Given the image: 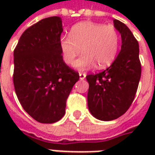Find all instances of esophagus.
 <instances>
[{
	"instance_id": "obj_1",
	"label": "esophagus",
	"mask_w": 155,
	"mask_h": 155,
	"mask_svg": "<svg viewBox=\"0 0 155 155\" xmlns=\"http://www.w3.org/2000/svg\"><path fill=\"white\" fill-rule=\"evenodd\" d=\"M85 77H86V74L85 73H82V72H80V79L81 80H84Z\"/></svg>"
}]
</instances>
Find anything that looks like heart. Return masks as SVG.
<instances>
[{
  "label": "heart",
  "mask_w": 155,
  "mask_h": 155,
  "mask_svg": "<svg viewBox=\"0 0 155 155\" xmlns=\"http://www.w3.org/2000/svg\"><path fill=\"white\" fill-rule=\"evenodd\" d=\"M120 47V35L111 25L84 21L71 28L69 36L59 39L63 60L67 64L73 63L80 52L83 54L74 62V68L85 70L97 64L104 68L115 60Z\"/></svg>",
  "instance_id": "obj_1"
}]
</instances>
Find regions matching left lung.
<instances>
[{
    "mask_svg": "<svg viewBox=\"0 0 155 155\" xmlns=\"http://www.w3.org/2000/svg\"><path fill=\"white\" fill-rule=\"evenodd\" d=\"M121 36V49L109 68L86 76L89 84L87 105L92 115L101 120H115L133 103L141 78L139 45L130 30L114 19Z\"/></svg>",
    "mask_w": 155,
    "mask_h": 155,
    "instance_id": "obj_1",
    "label": "left lung"
}]
</instances>
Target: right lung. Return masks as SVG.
Masks as SVG:
<instances>
[{
	"label": "right lung",
	"mask_w": 155,
	"mask_h": 155,
	"mask_svg": "<svg viewBox=\"0 0 155 155\" xmlns=\"http://www.w3.org/2000/svg\"><path fill=\"white\" fill-rule=\"evenodd\" d=\"M59 17L38 21L24 31L13 51V85L24 110L40 123L58 121L66 101L80 79L63 59Z\"/></svg>",
	"instance_id": "right-lung-1"
}]
</instances>
